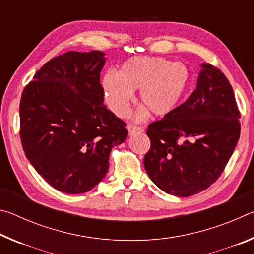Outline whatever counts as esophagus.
I'll list each match as a JSON object with an SVG mask.
<instances>
[{
	"label": "esophagus",
	"instance_id": "esophagus-1",
	"mask_svg": "<svg viewBox=\"0 0 254 254\" xmlns=\"http://www.w3.org/2000/svg\"><path fill=\"white\" fill-rule=\"evenodd\" d=\"M127 130H128V133L132 134V133H134V132H143L144 127H140V126H136V124H128Z\"/></svg>",
	"mask_w": 254,
	"mask_h": 254
}]
</instances>
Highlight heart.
I'll return each instance as SVG.
<instances>
[{
    "label": "heart",
    "mask_w": 254,
    "mask_h": 254,
    "mask_svg": "<svg viewBox=\"0 0 254 254\" xmlns=\"http://www.w3.org/2000/svg\"><path fill=\"white\" fill-rule=\"evenodd\" d=\"M188 83V70L183 64L161 57H133L119 72L109 71L103 78L105 101L117 115H126L139 89V100L152 114L166 115L175 110ZM147 110L142 107L140 115Z\"/></svg>",
    "instance_id": "heart-1"
}]
</instances>
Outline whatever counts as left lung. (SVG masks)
<instances>
[{"instance_id":"left-lung-1","label":"left lung","mask_w":254,"mask_h":254,"mask_svg":"<svg viewBox=\"0 0 254 254\" xmlns=\"http://www.w3.org/2000/svg\"><path fill=\"white\" fill-rule=\"evenodd\" d=\"M240 111L225 75L204 63L186 102L148 126L151 147L143 163L167 194L187 197L216 182L238 143Z\"/></svg>"}]
</instances>
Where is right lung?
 Returning <instances> with one entry per match:
<instances>
[{
	"instance_id": "right-lung-1",
	"label": "right lung",
	"mask_w": 254,
	"mask_h": 254,
	"mask_svg": "<svg viewBox=\"0 0 254 254\" xmlns=\"http://www.w3.org/2000/svg\"><path fill=\"white\" fill-rule=\"evenodd\" d=\"M102 51H68L50 59L25 86L20 137L28 160L50 186L67 194L91 190L105 177L127 124L103 104Z\"/></svg>"
}]
</instances>
